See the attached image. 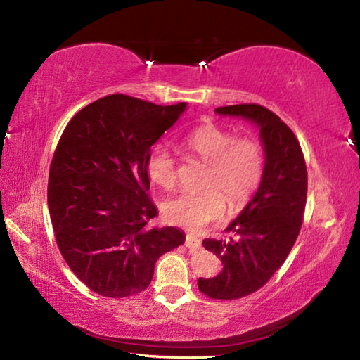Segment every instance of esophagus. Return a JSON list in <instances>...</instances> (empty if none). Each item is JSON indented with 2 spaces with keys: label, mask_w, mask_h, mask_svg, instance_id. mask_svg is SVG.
<instances>
[{
  "label": "esophagus",
  "mask_w": 360,
  "mask_h": 360,
  "mask_svg": "<svg viewBox=\"0 0 360 360\" xmlns=\"http://www.w3.org/2000/svg\"><path fill=\"white\" fill-rule=\"evenodd\" d=\"M186 246L190 250H200L201 248V240L198 237H195L192 234H187L186 237Z\"/></svg>",
  "instance_id": "obj_1"
}]
</instances>
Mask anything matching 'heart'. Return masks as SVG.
Here are the masks:
<instances>
[{
    "label": "heart",
    "mask_w": 360,
    "mask_h": 360,
    "mask_svg": "<svg viewBox=\"0 0 360 360\" xmlns=\"http://www.w3.org/2000/svg\"><path fill=\"white\" fill-rule=\"evenodd\" d=\"M187 145L210 164L206 176L209 190L181 193L168 200L164 212L168 220L188 229H200L220 220L226 209H237L251 198L264 173V151L250 137L234 139L226 129L206 124L187 136ZM148 174L158 186L172 188L176 182V164L165 145L153 148L148 158Z\"/></svg>",
    "instance_id": "obj_1"
}]
</instances>
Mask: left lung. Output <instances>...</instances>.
I'll return each instance as SVG.
<instances>
[{
  "instance_id": "obj_1",
  "label": "left lung",
  "mask_w": 360,
  "mask_h": 360,
  "mask_svg": "<svg viewBox=\"0 0 360 360\" xmlns=\"http://www.w3.org/2000/svg\"><path fill=\"white\" fill-rule=\"evenodd\" d=\"M215 114L237 117L259 131L264 173L256 193L226 228V240L206 238L204 248L221 259L215 278H200L198 288L210 298L236 300L269 283L300 234L307 196V170L292 129L259 104L217 108Z\"/></svg>"
}]
</instances>
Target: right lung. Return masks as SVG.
<instances>
[{"mask_svg":"<svg viewBox=\"0 0 360 360\" xmlns=\"http://www.w3.org/2000/svg\"><path fill=\"white\" fill-rule=\"evenodd\" d=\"M187 103L158 105L109 95L67 124L49 167L48 209L56 242L90 290L124 298L150 285L156 260L184 243V231L151 228L148 158Z\"/></svg>","mask_w":360,"mask_h":360,"instance_id":"obj_1","label":"right lung"}]
</instances>
